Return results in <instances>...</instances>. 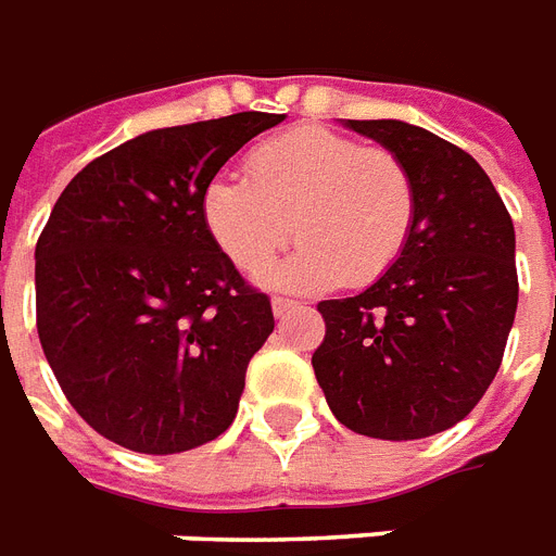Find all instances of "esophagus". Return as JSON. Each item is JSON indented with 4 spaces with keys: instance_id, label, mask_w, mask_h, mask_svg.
<instances>
[{
    "instance_id": "obj_1",
    "label": "esophagus",
    "mask_w": 556,
    "mask_h": 556,
    "mask_svg": "<svg viewBox=\"0 0 556 556\" xmlns=\"http://www.w3.org/2000/svg\"><path fill=\"white\" fill-rule=\"evenodd\" d=\"M270 308H274V317H286L288 312L300 308V303H294V300H286V296H274V300H270Z\"/></svg>"
}]
</instances>
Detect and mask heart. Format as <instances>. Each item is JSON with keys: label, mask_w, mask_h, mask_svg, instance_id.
I'll return each instance as SVG.
<instances>
[{"label": "heart", "mask_w": 556, "mask_h": 556, "mask_svg": "<svg viewBox=\"0 0 556 556\" xmlns=\"http://www.w3.org/2000/svg\"><path fill=\"white\" fill-rule=\"evenodd\" d=\"M244 167L251 181L216 176L204 187L201 218L244 274L268 268L294 227L300 248L268 274L274 288L371 286L409 244L418 192L395 152L294 126L260 143Z\"/></svg>", "instance_id": "b5f03b06"}]
</instances>
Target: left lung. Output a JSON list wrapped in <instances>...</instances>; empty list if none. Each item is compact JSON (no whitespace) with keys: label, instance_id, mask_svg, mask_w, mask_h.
<instances>
[{"label":"left lung","instance_id":"8db88e82","mask_svg":"<svg viewBox=\"0 0 556 556\" xmlns=\"http://www.w3.org/2000/svg\"><path fill=\"white\" fill-rule=\"evenodd\" d=\"M404 161L418 192L409 244L383 277L323 300L317 383L343 427L383 441L450 430L491 387L517 314V236L476 159L404 121H346Z\"/></svg>","mask_w":556,"mask_h":556}]
</instances>
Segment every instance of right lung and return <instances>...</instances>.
<instances>
[{
  "mask_svg": "<svg viewBox=\"0 0 556 556\" xmlns=\"http://www.w3.org/2000/svg\"><path fill=\"white\" fill-rule=\"evenodd\" d=\"M286 121L268 112L152 129L77 173L37 242V331L91 430L169 456L233 424L270 300L218 251L201 192Z\"/></svg>",
  "mask_w": 556,
  "mask_h": 556,
  "instance_id": "right-lung-1",
  "label": "right lung"
}]
</instances>
